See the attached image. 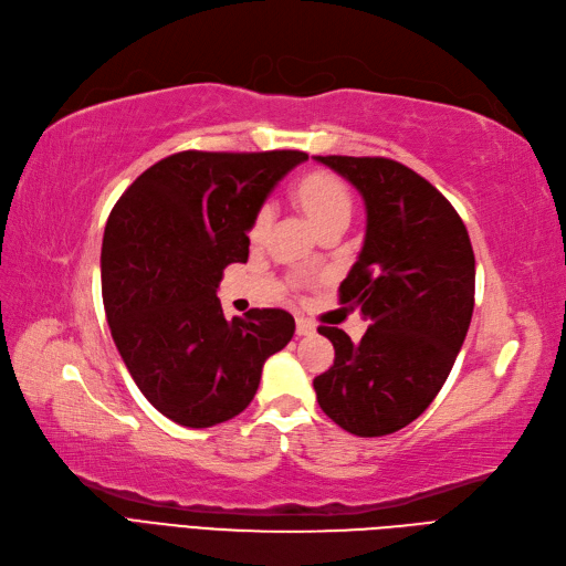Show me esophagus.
I'll list each match as a JSON object with an SVG mask.
<instances>
[{
  "label": "esophagus",
  "mask_w": 566,
  "mask_h": 566,
  "mask_svg": "<svg viewBox=\"0 0 566 566\" xmlns=\"http://www.w3.org/2000/svg\"><path fill=\"white\" fill-rule=\"evenodd\" d=\"M314 333H316L314 323L306 321V318H297V335H300V337H311Z\"/></svg>",
  "instance_id": "1"
}]
</instances>
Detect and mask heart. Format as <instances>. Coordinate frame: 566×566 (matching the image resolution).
<instances>
[{
  "mask_svg": "<svg viewBox=\"0 0 566 566\" xmlns=\"http://www.w3.org/2000/svg\"><path fill=\"white\" fill-rule=\"evenodd\" d=\"M292 203L311 222L321 237L339 233L354 212V193L339 175L329 170H308L292 185ZM271 229V210L262 208L250 224L248 237L252 243H262Z\"/></svg>",
  "mask_w": 566,
  "mask_h": 566,
  "instance_id": "heart-1",
  "label": "heart"
}]
</instances>
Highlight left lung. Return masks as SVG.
<instances>
[{
	"instance_id": "1",
	"label": "left lung",
	"mask_w": 566,
	"mask_h": 566,
	"mask_svg": "<svg viewBox=\"0 0 566 566\" xmlns=\"http://www.w3.org/2000/svg\"><path fill=\"white\" fill-rule=\"evenodd\" d=\"M354 185L367 227L339 302L373 323L358 344L318 333L335 365L314 379L323 412L360 438L396 433L450 377L475 304V255L454 206L419 172L384 157H316Z\"/></svg>"
}]
</instances>
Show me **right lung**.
I'll use <instances>...</instances> for the list:
<instances>
[{"mask_svg":"<svg viewBox=\"0 0 566 566\" xmlns=\"http://www.w3.org/2000/svg\"><path fill=\"white\" fill-rule=\"evenodd\" d=\"M304 151H178L147 168L109 212L103 302L143 396L170 421L208 428L255 398L262 367L295 335L283 308L224 318L218 285L248 260V231Z\"/></svg>","mask_w":566,"mask_h":566,"instance_id":"add662e5","label":"right lung"}]
</instances>
